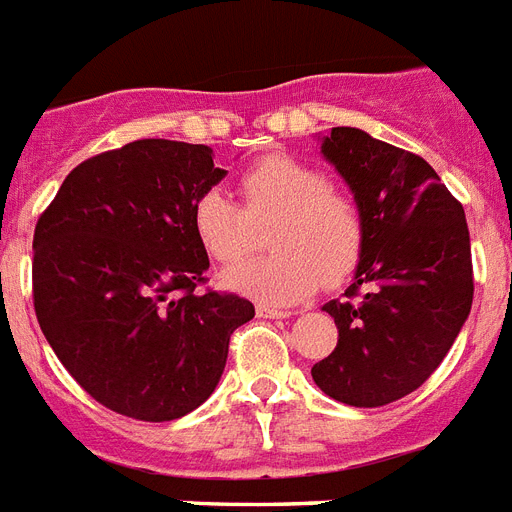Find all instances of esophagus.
<instances>
[{
	"instance_id": "obj_1",
	"label": "esophagus",
	"mask_w": 512,
	"mask_h": 512,
	"mask_svg": "<svg viewBox=\"0 0 512 512\" xmlns=\"http://www.w3.org/2000/svg\"><path fill=\"white\" fill-rule=\"evenodd\" d=\"M256 314H259L261 319H287V316H293L290 311H285V308L269 306V303H259V306H256Z\"/></svg>"
}]
</instances>
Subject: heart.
Segmentation results:
<instances>
[{
    "mask_svg": "<svg viewBox=\"0 0 512 512\" xmlns=\"http://www.w3.org/2000/svg\"><path fill=\"white\" fill-rule=\"evenodd\" d=\"M243 206L222 188L198 193L190 225L198 246L219 264L251 251L253 225L269 222L266 248L225 274V285L266 303H295L340 282L361 259L363 222L356 204L329 188L324 172L293 156H264L240 180Z\"/></svg>",
    "mask_w": 512,
    "mask_h": 512,
    "instance_id": "obj_1",
    "label": "heart"
}]
</instances>
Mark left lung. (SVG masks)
<instances>
[{"instance_id":"obj_1","label":"left lung","mask_w":512,"mask_h":512,"mask_svg":"<svg viewBox=\"0 0 512 512\" xmlns=\"http://www.w3.org/2000/svg\"><path fill=\"white\" fill-rule=\"evenodd\" d=\"M322 154L353 193L363 248L345 298L324 303L340 337L311 377L329 398L377 408L432 377L471 314L466 211L421 156L358 128H332Z\"/></svg>"}]
</instances>
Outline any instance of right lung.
Wrapping results in <instances>:
<instances>
[{
	"instance_id": "right-lung-1",
	"label": "right lung",
	"mask_w": 512,
	"mask_h": 512,
	"mask_svg": "<svg viewBox=\"0 0 512 512\" xmlns=\"http://www.w3.org/2000/svg\"><path fill=\"white\" fill-rule=\"evenodd\" d=\"M227 172L204 143L143 138L78 164L33 235V306L75 382L109 411L172 421L209 398L253 319L198 293L209 256L190 209Z\"/></svg>"
}]
</instances>
